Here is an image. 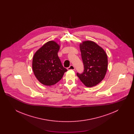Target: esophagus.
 <instances>
[{"instance_id": "obj_1", "label": "esophagus", "mask_w": 134, "mask_h": 134, "mask_svg": "<svg viewBox=\"0 0 134 134\" xmlns=\"http://www.w3.org/2000/svg\"><path fill=\"white\" fill-rule=\"evenodd\" d=\"M67 69H68V70H75V68H74V66H73V65H71L69 67H68V68H67Z\"/></svg>"}]
</instances>
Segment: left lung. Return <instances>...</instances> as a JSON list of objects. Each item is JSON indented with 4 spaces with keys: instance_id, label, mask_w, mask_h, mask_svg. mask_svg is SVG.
<instances>
[{
    "instance_id": "1",
    "label": "left lung",
    "mask_w": 134,
    "mask_h": 134,
    "mask_svg": "<svg viewBox=\"0 0 134 134\" xmlns=\"http://www.w3.org/2000/svg\"><path fill=\"white\" fill-rule=\"evenodd\" d=\"M84 65L82 73H77L81 82L91 87L100 83L108 69V57L102 47L92 41H84L80 45Z\"/></svg>"
}]
</instances>
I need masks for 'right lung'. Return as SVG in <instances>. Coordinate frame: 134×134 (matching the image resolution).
<instances>
[{
  "instance_id": "add662e5",
  "label": "right lung",
  "mask_w": 134,
  "mask_h": 134,
  "mask_svg": "<svg viewBox=\"0 0 134 134\" xmlns=\"http://www.w3.org/2000/svg\"><path fill=\"white\" fill-rule=\"evenodd\" d=\"M60 46L53 41L48 42L35 54L32 70L38 81L51 86L59 82L67 70L63 66L58 56Z\"/></svg>"
}]
</instances>
